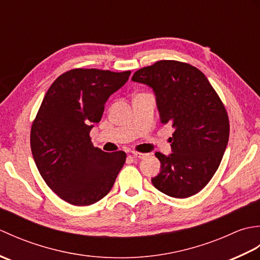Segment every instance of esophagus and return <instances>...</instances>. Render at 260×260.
<instances>
[{"label":"esophagus","mask_w":260,"mask_h":260,"mask_svg":"<svg viewBox=\"0 0 260 260\" xmlns=\"http://www.w3.org/2000/svg\"><path fill=\"white\" fill-rule=\"evenodd\" d=\"M132 155H133V157H135V158H145V157L147 156V154H145V153L133 152V154H132Z\"/></svg>","instance_id":"1"}]
</instances>
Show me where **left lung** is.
I'll return each mask as SVG.
<instances>
[{"label": "left lung", "instance_id": "obj_1", "mask_svg": "<svg viewBox=\"0 0 260 260\" xmlns=\"http://www.w3.org/2000/svg\"><path fill=\"white\" fill-rule=\"evenodd\" d=\"M132 80L152 88L159 120L174 128L172 153H155L161 170L153 185L172 198L197 194L212 179L228 144L229 119L222 102L200 70L174 60L137 70Z\"/></svg>", "mask_w": 260, "mask_h": 260}]
</instances>
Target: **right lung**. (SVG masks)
<instances>
[{
  "label": "right lung",
  "mask_w": 260,
  "mask_h": 260,
  "mask_svg": "<svg viewBox=\"0 0 260 260\" xmlns=\"http://www.w3.org/2000/svg\"><path fill=\"white\" fill-rule=\"evenodd\" d=\"M131 71L73 69L49 88L31 128L33 159L47 185L74 206H90L112 190L126 154L93 147L89 133L110 95Z\"/></svg>",
  "instance_id": "obj_1"
}]
</instances>
